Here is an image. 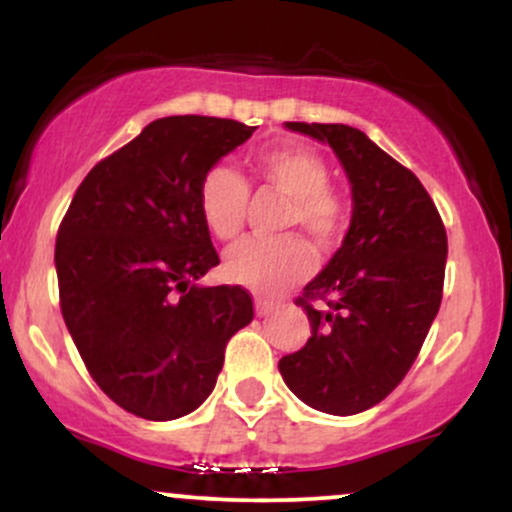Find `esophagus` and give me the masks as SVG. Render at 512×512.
<instances>
[{
	"label": "esophagus",
	"instance_id": "obj_1",
	"mask_svg": "<svg viewBox=\"0 0 512 512\" xmlns=\"http://www.w3.org/2000/svg\"><path fill=\"white\" fill-rule=\"evenodd\" d=\"M274 310H276V303H272V301H262V298H257V301H255V313L260 317L272 315Z\"/></svg>",
	"mask_w": 512,
	"mask_h": 512
}]
</instances>
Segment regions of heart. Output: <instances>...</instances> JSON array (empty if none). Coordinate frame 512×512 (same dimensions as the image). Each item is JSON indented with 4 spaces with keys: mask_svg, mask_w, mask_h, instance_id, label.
I'll return each instance as SVG.
<instances>
[{
    "mask_svg": "<svg viewBox=\"0 0 512 512\" xmlns=\"http://www.w3.org/2000/svg\"><path fill=\"white\" fill-rule=\"evenodd\" d=\"M252 178L291 197L286 226H301L322 250L342 243L349 228V207L330 187V166L305 144H279L260 149L250 161ZM250 187L236 168L216 163L199 182V214L216 240L238 238L248 211ZM313 269V250L303 238H252L226 257V276L233 284L272 296L298 284Z\"/></svg>",
    "mask_w": 512,
    "mask_h": 512,
    "instance_id": "b5f03b06",
    "label": "heart"
}]
</instances>
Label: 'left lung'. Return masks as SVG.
<instances>
[{
  "label": "left lung",
  "mask_w": 512,
  "mask_h": 512,
  "mask_svg": "<svg viewBox=\"0 0 512 512\" xmlns=\"http://www.w3.org/2000/svg\"><path fill=\"white\" fill-rule=\"evenodd\" d=\"M286 127L332 146L354 216L342 248L296 298L310 337L279 373L308 407L351 416L383 402L419 356L443 301L448 236L419 178L361 129Z\"/></svg>",
  "instance_id": "8db88e82"
}]
</instances>
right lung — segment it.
I'll return each instance as SVG.
<instances>
[{"mask_svg": "<svg viewBox=\"0 0 512 512\" xmlns=\"http://www.w3.org/2000/svg\"><path fill=\"white\" fill-rule=\"evenodd\" d=\"M255 129L204 115L154 120L91 168L60 223L62 317L91 378L129 414L195 411L228 339L255 315L243 286L197 284L219 264L199 182Z\"/></svg>", "mask_w": 512, "mask_h": 512, "instance_id": "add662e5", "label": "right lung"}]
</instances>
